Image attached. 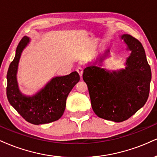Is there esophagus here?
Segmentation results:
<instances>
[{
  "mask_svg": "<svg viewBox=\"0 0 157 157\" xmlns=\"http://www.w3.org/2000/svg\"><path fill=\"white\" fill-rule=\"evenodd\" d=\"M77 72H78L79 75H80V77H82V73H83V70H82V68H80V67L77 68Z\"/></svg>",
  "mask_w": 157,
  "mask_h": 157,
  "instance_id": "esophagus-1",
  "label": "esophagus"
}]
</instances>
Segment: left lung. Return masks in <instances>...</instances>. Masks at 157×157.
<instances>
[{
  "instance_id": "8db88e82",
  "label": "left lung",
  "mask_w": 157,
  "mask_h": 157,
  "mask_svg": "<svg viewBox=\"0 0 157 157\" xmlns=\"http://www.w3.org/2000/svg\"><path fill=\"white\" fill-rule=\"evenodd\" d=\"M121 39L131 51L125 69L110 71L89 66L82 75L94 112L99 118L115 122L127 120L144 106L151 80V71L142 44L129 34L122 35ZM109 52L106 51L99 58V63Z\"/></svg>"
}]
</instances>
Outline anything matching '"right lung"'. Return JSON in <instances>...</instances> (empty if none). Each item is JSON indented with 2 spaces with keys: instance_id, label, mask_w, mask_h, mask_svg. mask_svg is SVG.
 Listing matches in <instances>:
<instances>
[{
  "instance_id": "add662e5",
  "label": "right lung",
  "mask_w": 157,
  "mask_h": 157,
  "mask_svg": "<svg viewBox=\"0 0 157 157\" xmlns=\"http://www.w3.org/2000/svg\"><path fill=\"white\" fill-rule=\"evenodd\" d=\"M30 41L24 36L17 45L16 54L7 72L6 95L9 103L25 120L31 124H48L63 116L67 98L80 80V75L73 71L66 76L56 77L35 95L25 96L19 89L17 73L22 52Z\"/></svg>"
}]
</instances>
